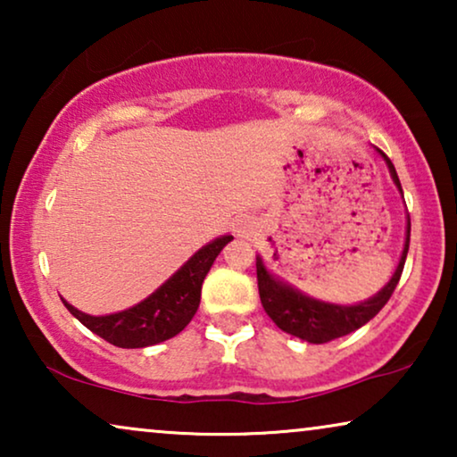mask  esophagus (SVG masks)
<instances>
[{"label":"esophagus","mask_w":457,"mask_h":457,"mask_svg":"<svg viewBox=\"0 0 457 457\" xmlns=\"http://www.w3.org/2000/svg\"><path fill=\"white\" fill-rule=\"evenodd\" d=\"M247 230H249V227H243V228L239 230V233H247Z\"/></svg>","instance_id":"esophagus-1"}]
</instances>
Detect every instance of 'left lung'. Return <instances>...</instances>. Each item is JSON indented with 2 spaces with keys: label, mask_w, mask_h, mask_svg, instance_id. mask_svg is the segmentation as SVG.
I'll return each mask as SVG.
<instances>
[{
  "label": "left lung",
  "mask_w": 457,
  "mask_h": 457,
  "mask_svg": "<svg viewBox=\"0 0 457 457\" xmlns=\"http://www.w3.org/2000/svg\"><path fill=\"white\" fill-rule=\"evenodd\" d=\"M377 152L380 154V158L385 160L393 183H395L397 191L402 193L403 197L402 183H399L395 166L391 164V160L386 158L380 149H377ZM408 249H410V216H408V224H405L403 252L399 255L397 268L395 272H393V277L389 278V283H386L378 293H374L372 297L352 305L330 303V302H322V299L305 295V293L299 291L297 287H293L291 283H287V280L268 270L264 260H262V255H255V270H258V289H260L262 305H264L266 314L272 318V322L277 324L280 330L297 337V339L316 343V345L339 339V337H345L349 333H353V330L364 327L366 322H370L372 318L385 308V303L389 302L393 291H395L399 278H402L405 258H408Z\"/></svg>",
  "instance_id": "obj_1"
}]
</instances>
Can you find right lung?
I'll return each mask as SVG.
<instances>
[{"instance_id": "1", "label": "right lung", "mask_w": 457, "mask_h": 457, "mask_svg": "<svg viewBox=\"0 0 457 457\" xmlns=\"http://www.w3.org/2000/svg\"><path fill=\"white\" fill-rule=\"evenodd\" d=\"M230 241H233V235H220L214 241L205 243L152 295L135 303L133 308L105 316H91L74 308L66 299L62 302L80 324H85L91 333L99 335L112 345L124 349L155 345V343L172 339L191 322L202 299L205 274L210 272L218 253Z\"/></svg>"}]
</instances>
